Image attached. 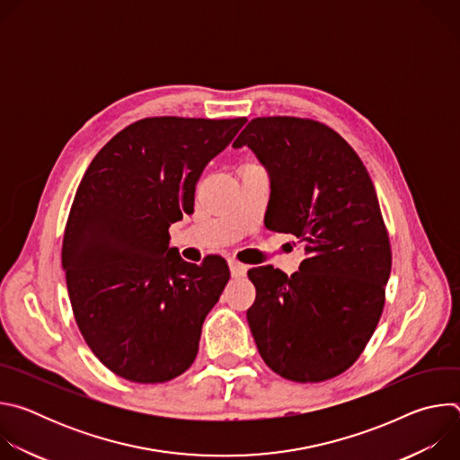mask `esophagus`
<instances>
[{
  "instance_id": "esophagus-1",
  "label": "esophagus",
  "mask_w": 460,
  "mask_h": 460,
  "mask_svg": "<svg viewBox=\"0 0 460 460\" xmlns=\"http://www.w3.org/2000/svg\"><path fill=\"white\" fill-rule=\"evenodd\" d=\"M229 270H231V275H233L234 279L243 277V275L247 273V266L240 264V261H236V260H231V261H229Z\"/></svg>"
}]
</instances>
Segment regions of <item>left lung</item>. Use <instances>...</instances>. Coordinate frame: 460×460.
Masks as SVG:
<instances>
[{"label":"left lung","mask_w":460,"mask_h":460,"mask_svg":"<svg viewBox=\"0 0 460 460\" xmlns=\"http://www.w3.org/2000/svg\"><path fill=\"white\" fill-rule=\"evenodd\" d=\"M247 146L271 178L266 227L305 242L300 270L261 266L247 322L260 357L293 382L344 373L364 351L384 307L391 247L373 181L351 146L323 123L254 118Z\"/></svg>","instance_id":"1"}]
</instances>
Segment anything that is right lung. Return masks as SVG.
Listing matches in <instances>:
<instances>
[{"label":"right lung","mask_w":460,"mask_h":460,"mask_svg":"<svg viewBox=\"0 0 460 460\" xmlns=\"http://www.w3.org/2000/svg\"><path fill=\"white\" fill-rule=\"evenodd\" d=\"M245 121L146 118L84 174L61 264L87 346L118 376L167 382L194 362L229 268L220 256L189 264L169 247V227L194 211L196 181Z\"/></svg>","instance_id":"add662e5"}]
</instances>
